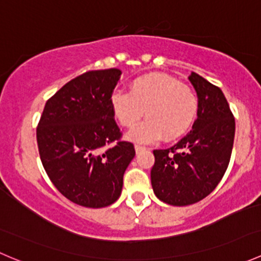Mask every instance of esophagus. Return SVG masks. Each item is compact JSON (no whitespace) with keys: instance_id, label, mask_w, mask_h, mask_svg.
Listing matches in <instances>:
<instances>
[{"instance_id":"1","label":"esophagus","mask_w":261,"mask_h":261,"mask_svg":"<svg viewBox=\"0 0 261 261\" xmlns=\"http://www.w3.org/2000/svg\"><path fill=\"white\" fill-rule=\"evenodd\" d=\"M145 149H146L145 146H141V145H139V144H136V145H135L136 152H140V151H143V150H145Z\"/></svg>"}]
</instances>
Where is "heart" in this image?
<instances>
[{
	"label": "heart",
	"instance_id": "1",
	"mask_svg": "<svg viewBox=\"0 0 261 261\" xmlns=\"http://www.w3.org/2000/svg\"><path fill=\"white\" fill-rule=\"evenodd\" d=\"M111 110L123 127H133L146 111V120L128 133L130 140L151 143L164 136L175 140L193 125L198 98L193 89L164 73H149L135 78L128 92H115Z\"/></svg>",
	"mask_w": 261,
	"mask_h": 261
}]
</instances>
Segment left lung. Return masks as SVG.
Wrapping results in <instances>:
<instances>
[{
	"label": "left lung",
	"mask_w": 261,
	"mask_h": 261,
	"mask_svg": "<svg viewBox=\"0 0 261 261\" xmlns=\"http://www.w3.org/2000/svg\"><path fill=\"white\" fill-rule=\"evenodd\" d=\"M198 97L197 120L191 133L169 149L154 150L151 186L160 201L188 206L208 196L230 163L235 118L225 94L203 77H188Z\"/></svg>",
	"instance_id": "1"
}]
</instances>
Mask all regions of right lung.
Wrapping results in <instances>:
<instances>
[{"label":"right lung","instance_id":"right-lung-1","mask_svg":"<svg viewBox=\"0 0 261 261\" xmlns=\"http://www.w3.org/2000/svg\"><path fill=\"white\" fill-rule=\"evenodd\" d=\"M121 73L116 68L91 70L68 82L48 99L36 128L46 174L80 206L101 208L117 201L123 173L135 156L133 144L121 140L111 110Z\"/></svg>","mask_w":261,"mask_h":261}]
</instances>
